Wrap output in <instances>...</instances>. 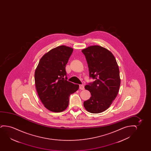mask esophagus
<instances>
[{
	"mask_svg": "<svg viewBox=\"0 0 151 151\" xmlns=\"http://www.w3.org/2000/svg\"><path fill=\"white\" fill-rule=\"evenodd\" d=\"M79 89H81V90H84V89H85V87H84L83 85H79Z\"/></svg>",
	"mask_w": 151,
	"mask_h": 151,
	"instance_id": "34e87169",
	"label": "esophagus"
}]
</instances>
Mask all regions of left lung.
<instances>
[{"mask_svg":"<svg viewBox=\"0 0 151 151\" xmlns=\"http://www.w3.org/2000/svg\"><path fill=\"white\" fill-rule=\"evenodd\" d=\"M81 52L87 60L89 76L95 79L85 86L91 96L83 106L90 113H101L109 107L118 95L121 83L118 63L111 52L101 46H91Z\"/></svg>","mask_w":151,"mask_h":151,"instance_id":"8db88e82","label":"left lung"}]
</instances>
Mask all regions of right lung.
Here are the masks:
<instances>
[{
    "mask_svg": "<svg viewBox=\"0 0 151 151\" xmlns=\"http://www.w3.org/2000/svg\"><path fill=\"white\" fill-rule=\"evenodd\" d=\"M73 51L66 46L54 48L44 55L35 70L37 94L44 107L51 111L66 109L70 95L78 90V85L67 81L65 66Z\"/></svg>",
    "mask_w": 151,
    "mask_h": 151,
    "instance_id": "right-lung-1",
    "label": "right lung"
}]
</instances>
